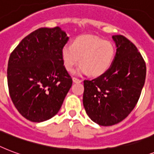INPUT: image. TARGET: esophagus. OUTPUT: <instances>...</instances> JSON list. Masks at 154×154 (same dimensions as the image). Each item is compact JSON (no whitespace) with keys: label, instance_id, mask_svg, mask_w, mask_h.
I'll return each instance as SVG.
<instances>
[{"label":"esophagus","instance_id":"1","mask_svg":"<svg viewBox=\"0 0 154 154\" xmlns=\"http://www.w3.org/2000/svg\"><path fill=\"white\" fill-rule=\"evenodd\" d=\"M72 79H73L74 83H82V79H79L75 78V77H74Z\"/></svg>","mask_w":154,"mask_h":154}]
</instances>
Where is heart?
Listing matches in <instances>:
<instances>
[{
	"label": "heart",
	"mask_w": 154,
	"mask_h": 154,
	"mask_svg": "<svg viewBox=\"0 0 154 154\" xmlns=\"http://www.w3.org/2000/svg\"><path fill=\"white\" fill-rule=\"evenodd\" d=\"M65 68L73 71L80 58L81 65L79 74L90 73L99 76L108 71L115 57V47L111 42L92 35H83L77 38L73 45L66 44L62 51Z\"/></svg>",
	"instance_id": "b5f03b06"
}]
</instances>
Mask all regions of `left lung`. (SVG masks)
I'll return each mask as SVG.
<instances>
[{
    "mask_svg": "<svg viewBox=\"0 0 154 154\" xmlns=\"http://www.w3.org/2000/svg\"><path fill=\"white\" fill-rule=\"evenodd\" d=\"M116 53L108 71L83 81V103L91 120L102 126L120 123L135 108L146 76V65L137 46L123 35H114Z\"/></svg>",
    "mask_w": 154,
    "mask_h": 154,
    "instance_id": "1",
    "label": "left lung"
}]
</instances>
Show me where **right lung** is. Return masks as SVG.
<instances>
[{"instance_id": "add662e5", "label": "right lung", "mask_w": 154, "mask_h": 154, "mask_svg": "<svg viewBox=\"0 0 154 154\" xmlns=\"http://www.w3.org/2000/svg\"><path fill=\"white\" fill-rule=\"evenodd\" d=\"M68 40L59 27L38 29L24 38L9 56V96L19 113L32 122L56 115L72 85L62 57Z\"/></svg>"}]
</instances>
